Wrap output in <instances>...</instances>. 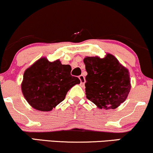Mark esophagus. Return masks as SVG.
Returning <instances> with one entry per match:
<instances>
[{"label":"esophagus","instance_id":"1","mask_svg":"<svg viewBox=\"0 0 153 153\" xmlns=\"http://www.w3.org/2000/svg\"><path fill=\"white\" fill-rule=\"evenodd\" d=\"M79 79H80V84L82 85H85V77L83 75H81L79 76Z\"/></svg>","mask_w":153,"mask_h":153}]
</instances>
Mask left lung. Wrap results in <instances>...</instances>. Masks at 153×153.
<instances>
[{"mask_svg":"<svg viewBox=\"0 0 153 153\" xmlns=\"http://www.w3.org/2000/svg\"><path fill=\"white\" fill-rule=\"evenodd\" d=\"M86 97L100 109H114L126 100L131 85L129 71L111 53L86 56Z\"/></svg>","mask_w":153,"mask_h":153,"instance_id":"1","label":"left lung"}]
</instances>
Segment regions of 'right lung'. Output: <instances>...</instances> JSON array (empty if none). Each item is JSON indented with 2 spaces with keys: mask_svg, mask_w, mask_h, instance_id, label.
Segmentation results:
<instances>
[{
  "mask_svg": "<svg viewBox=\"0 0 153 153\" xmlns=\"http://www.w3.org/2000/svg\"><path fill=\"white\" fill-rule=\"evenodd\" d=\"M70 65L60 60L40 58L25 70L21 90L29 104L38 111H49L65 99L68 91L80 81L71 75Z\"/></svg>",
  "mask_w": 153,
  "mask_h": 153,
  "instance_id": "obj_1",
  "label": "right lung"
}]
</instances>
